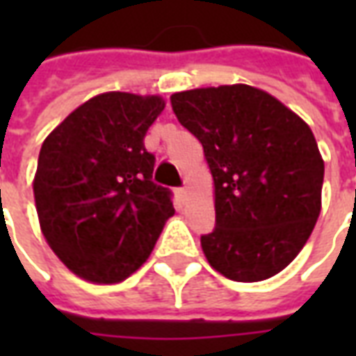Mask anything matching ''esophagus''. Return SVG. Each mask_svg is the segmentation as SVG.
<instances>
[{"instance_id":"obj_1","label":"esophagus","mask_w":356,"mask_h":356,"mask_svg":"<svg viewBox=\"0 0 356 356\" xmlns=\"http://www.w3.org/2000/svg\"><path fill=\"white\" fill-rule=\"evenodd\" d=\"M177 196L181 198V200H185L186 196H188V188H186V186H181V188H177Z\"/></svg>"}]
</instances>
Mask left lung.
Returning a JSON list of instances; mask_svg holds the SVG:
<instances>
[{
  "mask_svg": "<svg viewBox=\"0 0 356 356\" xmlns=\"http://www.w3.org/2000/svg\"><path fill=\"white\" fill-rule=\"evenodd\" d=\"M171 106L213 179L216 229L200 240L208 263L236 282L278 275L321 216L324 160L311 127L246 83L173 93Z\"/></svg>",
  "mask_w": 356,
  "mask_h": 356,
  "instance_id": "8db88e82",
  "label": "left lung"
}]
</instances>
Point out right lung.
<instances>
[{
    "label": "right lung",
    "instance_id": "add662e5",
    "mask_svg": "<svg viewBox=\"0 0 356 356\" xmlns=\"http://www.w3.org/2000/svg\"><path fill=\"white\" fill-rule=\"evenodd\" d=\"M160 95L91 97L45 137L34 175L40 229L66 268L93 284H118L152 254L175 209L152 183L148 127Z\"/></svg>",
    "mask_w": 356,
    "mask_h": 356
}]
</instances>
